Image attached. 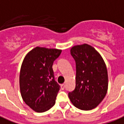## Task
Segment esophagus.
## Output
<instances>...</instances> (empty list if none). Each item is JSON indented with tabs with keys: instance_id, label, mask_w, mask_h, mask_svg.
I'll list each match as a JSON object with an SVG mask.
<instances>
[{
	"instance_id": "34e87169",
	"label": "esophagus",
	"mask_w": 124,
	"mask_h": 124,
	"mask_svg": "<svg viewBox=\"0 0 124 124\" xmlns=\"http://www.w3.org/2000/svg\"><path fill=\"white\" fill-rule=\"evenodd\" d=\"M61 89H62V90H64V89H65V84H64V83H63V84H62V85H61Z\"/></svg>"
}]
</instances>
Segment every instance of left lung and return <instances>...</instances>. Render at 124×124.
I'll return each mask as SVG.
<instances>
[{
    "instance_id": "8db88e82",
    "label": "left lung",
    "mask_w": 124,
    "mask_h": 124,
    "mask_svg": "<svg viewBox=\"0 0 124 124\" xmlns=\"http://www.w3.org/2000/svg\"><path fill=\"white\" fill-rule=\"evenodd\" d=\"M76 61V88L68 93L76 108L90 110L104 99L108 90V71L103 58L87 44L74 46L70 50Z\"/></svg>"
}]
</instances>
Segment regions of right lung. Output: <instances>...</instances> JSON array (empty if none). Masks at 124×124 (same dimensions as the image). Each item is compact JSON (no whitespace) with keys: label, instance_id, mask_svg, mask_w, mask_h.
<instances>
[{"label":"right lung","instance_id":"right-lung-1","mask_svg":"<svg viewBox=\"0 0 124 124\" xmlns=\"http://www.w3.org/2000/svg\"><path fill=\"white\" fill-rule=\"evenodd\" d=\"M62 50L37 46L23 60L20 74L21 95L37 112H44L55 104L60 85L54 80L53 62Z\"/></svg>","mask_w":124,"mask_h":124}]
</instances>
